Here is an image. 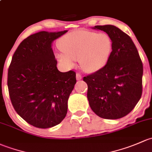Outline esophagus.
Here are the masks:
<instances>
[{"mask_svg": "<svg viewBox=\"0 0 152 152\" xmlns=\"http://www.w3.org/2000/svg\"><path fill=\"white\" fill-rule=\"evenodd\" d=\"M76 79H77V80H80L82 79V76H81V75H80L79 73H77V74H76Z\"/></svg>", "mask_w": 152, "mask_h": 152, "instance_id": "1", "label": "esophagus"}]
</instances>
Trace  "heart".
Wrapping results in <instances>:
<instances>
[{
	"mask_svg": "<svg viewBox=\"0 0 152 152\" xmlns=\"http://www.w3.org/2000/svg\"><path fill=\"white\" fill-rule=\"evenodd\" d=\"M62 53L58 54L59 61L67 68L78 61L80 68L88 72L102 69L108 61L113 50L110 37L104 32L76 31L64 36L60 42Z\"/></svg>",
	"mask_w": 152,
	"mask_h": 152,
	"instance_id": "1",
	"label": "heart"
}]
</instances>
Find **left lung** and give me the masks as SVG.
Listing matches in <instances>:
<instances>
[{
	"label": "left lung",
	"instance_id": "left-lung-1",
	"mask_svg": "<svg viewBox=\"0 0 152 152\" xmlns=\"http://www.w3.org/2000/svg\"><path fill=\"white\" fill-rule=\"evenodd\" d=\"M108 34L113 50L107 64L83 77L91 110L102 118L118 119L127 115L142 94L143 64L132 39L112 25L96 26Z\"/></svg>",
	"mask_w": 152,
	"mask_h": 152
}]
</instances>
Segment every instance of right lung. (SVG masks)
<instances>
[{"label":"right lung","instance_id":"add662e5","mask_svg":"<svg viewBox=\"0 0 152 152\" xmlns=\"http://www.w3.org/2000/svg\"><path fill=\"white\" fill-rule=\"evenodd\" d=\"M67 31H40L29 36L17 48L9 66L7 84L12 105L36 127H53L66 115L76 74L58 69L52 44Z\"/></svg>","mask_w":152,"mask_h":152}]
</instances>
